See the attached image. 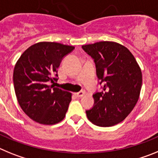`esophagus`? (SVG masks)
<instances>
[{
  "mask_svg": "<svg viewBox=\"0 0 158 158\" xmlns=\"http://www.w3.org/2000/svg\"><path fill=\"white\" fill-rule=\"evenodd\" d=\"M74 94H75V96H77V97H82V96H85V92L81 91V92H79V93H74Z\"/></svg>",
  "mask_w": 158,
  "mask_h": 158,
  "instance_id": "obj_1",
  "label": "esophagus"
}]
</instances>
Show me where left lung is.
Listing matches in <instances>:
<instances>
[{
    "label": "left lung",
    "instance_id": "left-lung-1",
    "mask_svg": "<svg viewBox=\"0 0 158 158\" xmlns=\"http://www.w3.org/2000/svg\"><path fill=\"white\" fill-rule=\"evenodd\" d=\"M82 48L94 59L96 75L104 85L103 91L93 94L94 106L86 115L96 126H114L127 117L139 100L140 67L131 51L115 42H98Z\"/></svg>",
    "mask_w": 158,
    "mask_h": 158
}]
</instances>
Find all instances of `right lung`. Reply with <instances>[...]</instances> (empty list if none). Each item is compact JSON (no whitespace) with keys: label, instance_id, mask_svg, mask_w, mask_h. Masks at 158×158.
Here are the masks:
<instances>
[{"label":"right lung","instance_id":"right-lung-1","mask_svg":"<svg viewBox=\"0 0 158 158\" xmlns=\"http://www.w3.org/2000/svg\"><path fill=\"white\" fill-rule=\"evenodd\" d=\"M74 49L54 42H40L31 46L19 57L13 71L18 103L32 120L44 125L56 124L65 118L72 94L49 83L62 59Z\"/></svg>","mask_w":158,"mask_h":158}]
</instances>
